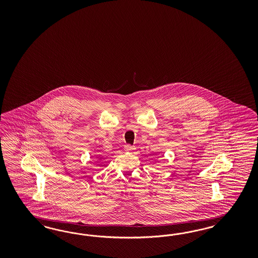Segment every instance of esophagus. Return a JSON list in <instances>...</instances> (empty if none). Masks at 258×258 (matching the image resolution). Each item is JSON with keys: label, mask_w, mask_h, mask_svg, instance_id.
Returning <instances> with one entry per match:
<instances>
[{"label": "esophagus", "mask_w": 258, "mask_h": 258, "mask_svg": "<svg viewBox=\"0 0 258 258\" xmlns=\"http://www.w3.org/2000/svg\"><path fill=\"white\" fill-rule=\"evenodd\" d=\"M124 149H125V151H127V152H133V151L135 150V148L133 147V146H131V145H125Z\"/></svg>", "instance_id": "34e87169"}]
</instances>
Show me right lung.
I'll return each instance as SVG.
<instances>
[{
	"instance_id": "1",
	"label": "right lung",
	"mask_w": 258,
	"mask_h": 258,
	"mask_svg": "<svg viewBox=\"0 0 258 258\" xmlns=\"http://www.w3.org/2000/svg\"><path fill=\"white\" fill-rule=\"evenodd\" d=\"M97 159H99V160H101V157L97 156Z\"/></svg>"
}]
</instances>
